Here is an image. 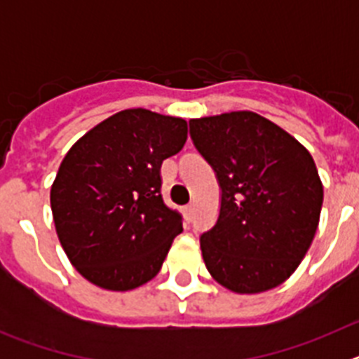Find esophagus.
I'll list each match as a JSON object with an SVG mask.
<instances>
[{"mask_svg": "<svg viewBox=\"0 0 359 359\" xmlns=\"http://www.w3.org/2000/svg\"><path fill=\"white\" fill-rule=\"evenodd\" d=\"M183 215H185L187 221H192V215H194V205H187L183 208Z\"/></svg>", "mask_w": 359, "mask_h": 359, "instance_id": "obj_1", "label": "esophagus"}]
</instances>
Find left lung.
I'll return each mask as SVG.
<instances>
[{
	"label": "left lung",
	"instance_id": "obj_1",
	"mask_svg": "<svg viewBox=\"0 0 359 359\" xmlns=\"http://www.w3.org/2000/svg\"><path fill=\"white\" fill-rule=\"evenodd\" d=\"M190 138L221 187L217 223L201 236L208 273L255 294L286 282L315 239L323 185L313 156L253 111L192 118Z\"/></svg>",
	"mask_w": 359,
	"mask_h": 359
}]
</instances>
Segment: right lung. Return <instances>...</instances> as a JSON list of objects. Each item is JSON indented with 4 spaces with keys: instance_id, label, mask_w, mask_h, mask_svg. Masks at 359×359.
<instances>
[{
    "instance_id": "obj_1",
    "label": "right lung",
    "mask_w": 359,
    "mask_h": 359,
    "mask_svg": "<svg viewBox=\"0 0 359 359\" xmlns=\"http://www.w3.org/2000/svg\"><path fill=\"white\" fill-rule=\"evenodd\" d=\"M187 120L123 109L66 152L50 190L57 237L95 286L131 291L161 269L182 215L161 199L163 160L182 151Z\"/></svg>"
}]
</instances>
